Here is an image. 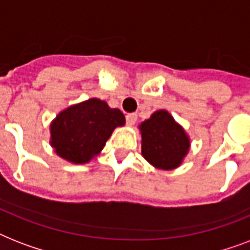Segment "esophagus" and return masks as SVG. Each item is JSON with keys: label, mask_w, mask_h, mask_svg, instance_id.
I'll return each mask as SVG.
<instances>
[{"label": "esophagus", "mask_w": 250, "mask_h": 250, "mask_svg": "<svg viewBox=\"0 0 250 250\" xmlns=\"http://www.w3.org/2000/svg\"><path fill=\"white\" fill-rule=\"evenodd\" d=\"M136 121H137V114L131 113L125 115V122H127V125H133L135 123H136Z\"/></svg>", "instance_id": "obj_1"}]
</instances>
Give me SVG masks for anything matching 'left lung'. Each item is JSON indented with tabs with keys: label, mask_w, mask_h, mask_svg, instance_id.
<instances>
[{
	"label": "left lung",
	"mask_w": 250,
	"mask_h": 250,
	"mask_svg": "<svg viewBox=\"0 0 250 250\" xmlns=\"http://www.w3.org/2000/svg\"><path fill=\"white\" fill-rule=\"evenodd\" d=\"M141 154L161 170L180 166L189 149V139L182 125L166 110H158L140 125Z\"/></svg>",
	"instance_id": "8db88e82"
}]
</instances>
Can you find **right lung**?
<instances>
[{"label": "right lung", "mask_w": 250, "mask_h": 250, "mask_svg": "<svg viewBox=\"0 0 250 250\" xmlns=\"http://www.w3.org/2000/svg\"><path fill=\"white\" fill-rule=\"evenodd\" d=\"M125 123L119 109L90 98L61 111L50 125L54 152L72 164H86L105 146L115 127Z\"/></svg>", "instance_id": "1"}]
</instances>
